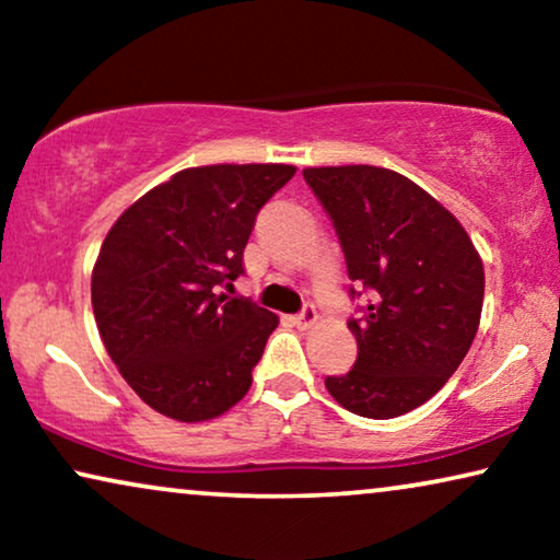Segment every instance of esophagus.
Returning <instances> with one entry per match:
<instances>
[{"label": "esophagus", "instance_id": "esophagus-1", "mask_svg": "<svg viewBox=\"0 0 560 560\" xmlns=\"http://www.w3.org/2000/svg\"><path fill=\"white\" fill-rule=\"evenodd\" d=\"M295 320V326L298 328H303V331H308V328H313L318 324V313H316V308H313V305H305V308L298 313V316L293 318Z\"/></svg>", "mask_w": 560, "mask_h": 560}]
</instances>
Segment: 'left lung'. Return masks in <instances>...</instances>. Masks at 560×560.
Masks as SVG:
<instances>
[{
	"label": "left lung",
	"instance_id": "left-lung-1",
	"mask_svg": "<svg viewBox=\"0 0 560 560\" xmlns=\"http://www.w3.org/2000/svg\"><path fill=\"white\" fill-rule=\"evenodd\" d=\"M303 178L334 221L349 280L374 298L349 320L354 366L326 389L362 418L405 416L446 385L477 336L479 252L454 213L387 167H305Z\"/></svg>",
	"mask_w": 560,
	"mask_h": 560
}]
</instances>
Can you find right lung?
I'll use <instances>...</instances> for the list:
<instances>
[{
    "label": "right lung",
    "instance_id": "1",
    "mask_svg": "<svg viewBox=\"0 0 560 560\" xmlns=\"http://www.w3.org/2000/svg\"><path fill=\"white\" fill-rule=\"evenodd\" d=\"M295 165L186 167L129 206L91 272L102 341L160 416L201 423L249 393L278 316L219 285L244 272L255 217Z\"/></svg>",
    "mask_w": 560,
    "mask_h": 560
}]
</instances>
